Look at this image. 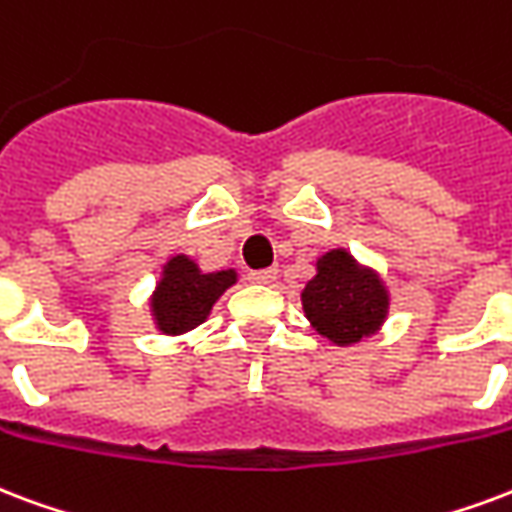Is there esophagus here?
Wrapping results in <instances>:
<instances>
[{
    "mask_svg": "<svg viewBox=\"0 0 512 512\" xmlns=\"http://www.w3.org/2000/svg\"><path fill=\"white\" fill-rule=\"evenodd\" d=\"M247 279L252 284H273V279H276V268H263V271H249Z\"/></svg>",
    "mask_w": 512,
    "mask_h": 512,
    "instance_id": "esophagus-1",
    "label": "esophagus"
}]
</instances>
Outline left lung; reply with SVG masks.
I'll use <instances>...</instances> for the list:
<instances>
[{"label":"left lung","instance_id":"obj_1","mask_svg":"<svg viewBox=\"0 0 512 512\" xmlns=\"http://www.w3.org/2000/svg\"><path fill=\"white\" fill-rule=\"evenodd\" d=\"M300 298L317 333L327 335L338 346L376 333L389 308L381 279L360 268L343 249H333L319 260L317 276L306 284Z\"/></svg>","mask_w":512,"mask_h":512}]
</instances>
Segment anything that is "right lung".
I'll list each match as a JSON object with an SVG mask.
<instances>
[{
  "mask_svg": "<svg viewBox=\"0 0 512 512\" xmlns=\"http://www.w3.org/2000/svg\"><path fill=\"white\" fill-rule=\"evenodd\" d=\"M230 284H236V271L201 273L190 257H171L152 295L155 322L169 335L193 330L209 317L217 298Z\"/></svg>",
  "mask_w": 512,
  "mask_h": 512,
  "instance_id": "right-lung-1",
  "label": "right lung"
}]
</instances>
